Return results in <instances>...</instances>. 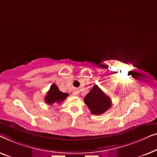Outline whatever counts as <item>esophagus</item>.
I'll use <instances>...</instances> for the list:
<instances>
[{"instance_id": "1", "label": "esophagus", "mask_w": 157, "mask_h": 157, "mask_svg": "<svg viewBox=\"0 0 157 157\" xmlns=\"http://www.w3.org/2000/svg\"><path fill=\"white\" fill-rule=\"evenodd\" d=\"M78 93H79V92L78 91V90H75V91L73 92V94H74V95H78Z\"/></svg>"}]
</instances>
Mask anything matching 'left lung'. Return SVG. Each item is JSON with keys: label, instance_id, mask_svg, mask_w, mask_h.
Masks as SVG:
<instances>
[{"label": "left lung", "instance_id": "obj_1", "mask_svg": "<svg viewBox=\"0 0 157 157\" xmlns=\"http://www.w3.org/2000/svg\"><path fill=\"white\" fill-rule=\"evenodd\" d=\"M84 101L87 105L92 114L100 115L111 107L112 101L109 96L98 85H94L89 93L84 98Z\"/></svg>", "mask_w": 157, "mask_h": 157}]
</instances>
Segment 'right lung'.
Instances as JSON below:
<instances>
[{
  "label": "right lung",
  "instance_id": "add662e5",
  "mask_svg": "<svg viewBox=\"0 0 157 157\" xmlns=\"http://www.w3.org/2000/svg\"><path fill=\"white\" fill-rule=\"evenodd\" d=\"M67 96H69V94L59 91V88L54 83L51 85L49 91L46 94L45 101L49 105H52L54 104H59L65 100Z\"/></svg>",
  "mask_w": 157,
  "mask_h": 157
}]
</instances>
